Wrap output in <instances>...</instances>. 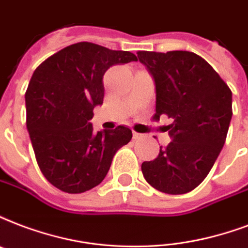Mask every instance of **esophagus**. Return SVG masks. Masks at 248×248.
Instances as JSON below:
<instances>
[{
	"mask_svg": "<svg viewBox=\"0 0 248 248\" xmlns=\"http://www.w3.org/2000/svg\"><path fill=\"white\" fill-rule=\"evenodd\" d=\"M132 137H134V139H140V138L143 137V134H139V132L137 131H132Z\"/></svg>",
	"mask_w": 248,
	"mask_h": 248,
	"instance_id": "1",
	"label": "esophagus"
}]
</instances>
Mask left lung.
<instances>
[{
    "mask_svg": "<svg viewBox=\"0 0 248 248\" xmlns=\"http://www.w3.org/2000/svg\"><path fill=\"white\" fill-rule=\"evenodd\" d=\"M154 77L156 113L173 120L166 126L171 141L152 161L141 164L145 181L171 195L198 187L224 147L230 120L232 91L204 58L192 52H138Z\"/></svg>",
    "mask_w": 248,
    "mask_h": 248,
    "instance_id": "obj_1",
    "label": "left lung"
}]
</instances>
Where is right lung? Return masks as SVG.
<instances>
[{
  "instance_id": "obj_1",
  "label": "right lung",
  "mask_w": 248,
  "mask_h": 248,
  "mask_svg": "<svg viewBox=\"0 0 248 248\" xmlns=\"http://www.w3.org/2000/svg\"><path fill=\"white\" fill-rule=\"evenodd\" d=\"M138 61L126 50L92 43L61 49L41 63L26 92L27 130L41 173L61 191L80 194L103 182L111 160L131 140L128 127L93 132L90 120L104 100V74Z\"/></svg>"
}]
</instances>
